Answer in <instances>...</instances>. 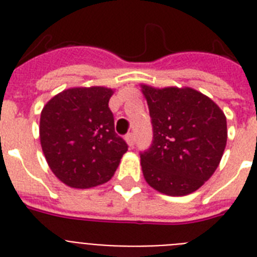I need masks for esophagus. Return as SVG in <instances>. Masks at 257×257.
Masks as SVG:
<instances>
[{"label":"esophagus","mask_w":257,"mask_h":257,"mask_svg":"<svg viewBox=\"0 0 257 257\" xmlns=\"http://www.w3.org/2000/svg\"><path fill=\"white\" fill-rule=\"evenodd\" d=\"M125 141H126V144H128L131 148H133V145H135V135H133V133H128V135L125 136Z\"/></svg>","instance_id":"esophagus-1"}]
</instances>
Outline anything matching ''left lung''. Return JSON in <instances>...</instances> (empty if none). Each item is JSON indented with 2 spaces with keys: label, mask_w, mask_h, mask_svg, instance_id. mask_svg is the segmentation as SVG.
I'll return each instance as SVG.
<instances>
[{
  "label": "left lung",
  "mask_w": 257,
  "mask_h": 257,
  "mask_svg": "<svg viewBox=\"0 0 257 257\" xmlns=\"http://www.w3.org/2000/svg\"><path fill=\"white\" fill-rule=\"evenodd\" d=\"M140 86L153 126L152 145L140 155L145 181L164 195H189L219 167L227 145V117L196 89Z\"/></svg>",
  "instance_id": "left-lung-1"
}]
</instances>
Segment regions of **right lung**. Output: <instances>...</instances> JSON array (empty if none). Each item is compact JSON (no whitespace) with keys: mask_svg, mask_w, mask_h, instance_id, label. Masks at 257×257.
<instances>
[{"mask_svg":"<svg viewBox=\"0 0 257 257\" xmlns=\"http://www.w3.org/2000/svg\"><path fill=\"white\" fill-rule=\"evenodd\" d=\"M114 90L76 86L52 97L40 117V143L50 171L70 188L112 179L128 145L114 132L108 106Z\"/></svg>","mask_w":257,"mask_h":257,"instance_id":"right-lung-1","label":"right lung"}]
</instances>
